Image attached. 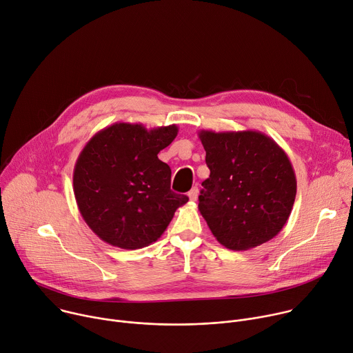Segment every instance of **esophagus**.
<instances>
[{"label": "esophagus", "mask_w": 353, "mask_h": 353, "mask_svg": "<svg viewBox=\"0 0 353 353\" xmlns=\"http://www.w3.org/2000/svg\"><path fill=\"white\" fill-rule=\"evenodd\" d=\"M198 193H199L198 186H193V188L188 192V196H189L190 201H196V199H198Z\"/></svg>", "instance_id": "obj_1"}]
</instances>
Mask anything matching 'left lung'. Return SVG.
<instances>
[{"mask_svg":"<svg viewBox=\"0 0 353 353\" xmlns=\"http://www.w3.org/2000/svg\"><path fill=\"white\" fill-rule=\"evenodd\" d=\"M199 139L210 170L199 210L216 240L228 250L247 251L278 236L297 190L283 148L256 130H201Z\"/></svg>","mask_w":353,"mask_h":353,"instance_id":"8db88e82","label":"left lung"}]
</instances>
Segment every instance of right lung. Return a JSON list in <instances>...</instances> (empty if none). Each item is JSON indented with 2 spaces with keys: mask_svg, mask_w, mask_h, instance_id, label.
<instances>
[{
  "mask_svg": "<svg viewBox=\"0 0 353 353\" xmlns=\"http://www.w3.org/2000/svg\"><path fill=\"white\" fill-rule=\"evenodd\" d=\"M176 134V125L147 130L117 122L85 144L74 167V196L102 241L122 250L147 247L189 201L171 190V168L159 159Z\"/></svg>",
  "mask_w": 353,
  "mask_h": 353,
  "instance_id": "1",
  "label": "right lung"
}]
</instances>
